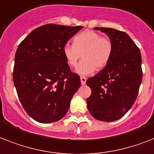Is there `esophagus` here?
Wrapping results in <instances>:
<instances>
[{
  "instance_id": "obj_1",
  "label": "esophagus",
  "mask_w": 154,
  "mask_h": 154,
  "mask_svg": "<svg viewBox=\"0 0 154 154\" xmlns=\"http://www.w3.org/2000/svg\"><path fill=\"white\" fill-rule=\"evenodd\" d=\"M80 81H81V84L85 85L86 82V78L84 77V76H81V77H80Z\"/></svg>"
}]
</instances>
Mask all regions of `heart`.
I'll use <instances>...</instances> for the list:
<instances>
[{
  "mask_svg": "<svg viewBox=\"0 0 154 154\" xmlns=\"http://www.w3.org/2000/svg\"><path fill=\"white\" fill-rule=\"evenodd\" d=\"M112 53V44L107 38L101 37L93 30H85L73 39V45L68 43L63 47V54L70 67H75L81 57L82 60L75 72L80 75H88L96 68L101 69L107 65Z\"/></svg>",
  "mask_w": 154,
  "mask_h": 154,
  "instance_id": "1",
  "label": "heart"
}]
</instances>
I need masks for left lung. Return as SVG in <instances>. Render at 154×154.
Instances as JSON below:
<instances>
[{
	"label": "left lung",
	"instance_id": "1",
	"mask_svg": "<svg viewBox=\"0 0 154 154\" xmlns=\"http://www.w3.org/2000/svg\"><path fill=\"white\" fill-rule=\"evenodd\" d=\"M105 33L112 44L111 59L105 68L86 80L91 95L86 99L93 117L112 122L132 107L143 79L140 50L128 34L113 28L94 27Z\"/></svg>",
	"mask_w": 154,
	"mask_h": 154
}]
</instances>
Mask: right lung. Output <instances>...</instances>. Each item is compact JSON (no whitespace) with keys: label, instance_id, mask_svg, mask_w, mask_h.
I'll return each instance as SVG.
<instances>
[{"label":"right lung","instance_id":"1","mask_svg":"<svg viewBox=\"0 0 154 154\" xmlns=\"http://www.w3.org/2000/svg\"><path fill=\"white\" fill-rule=\"evenodd\" d=\"M82 28L45 24L32 30L18 46L14 85L25 111L37 122L61 120L79 88V76L71 72L63 47Z\"/></svg>","mask_w":154,"mask_h":154}]
</instances>
